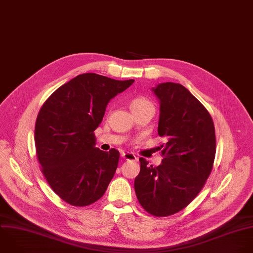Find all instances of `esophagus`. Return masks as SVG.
<instances>
[{
	"label": "esophagus",
	"instance_id": "34e87169",
	"mask_svg": "<svg viewBox=\"0 0 253 253\" xmlns=\"http://www.w3.org/2000/svg\"><path fill=\"white\" fill-rule=\"evenodd\" d=\"M121 157L124 159V160H128V161H137L138 159H137V157L134 155V154H132V153H129V152H123L122 154H121Z\"/></svg>",
	"mask_w": 253,
	"mask_h": 253
}]
</instances>
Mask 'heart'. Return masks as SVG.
I'll return each mask as SVG.
<instances>
[{"label":"heart","mask_w":253,"mask_h":253,"mask_svg":"<svg viewBox=\"0 0 253 253\" xmlns=\"http://www.w3.org/2000/svg\"><path fill=\"white\" fill-rule=\"evenodd\" d=\"M146 106H152V103H151L150 101H148L147 99L142 98V97L134 98V99L130 102V107H131V110H132V111L141 109V108L146 107Z\"/></svg>","instance_id":"b5f03b06"}]
</instances>
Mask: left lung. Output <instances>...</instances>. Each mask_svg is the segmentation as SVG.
Returning <instances> with one entry per match:
<instances>
[{
  "instance_id": "1",
  "label": "left lung",
  "mask_w": 253,
  "mask_h": 253,
  "mask_svg": "<svg viewBox=\"0 0 253 253\" xmlns=\"http://www.w3.org/2000/svg\"><path fill=\"white\" fill-rule=\"evenodd\" d=\"M152 91L160 102L158 133L168 142L158 167L139 159L134 188L149 213L167 216L186 208L205 186L214 161L215 132L208 110L182 84L160 83Z\"/></svg>"
}]
</instances>
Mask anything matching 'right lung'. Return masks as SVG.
Here are the masks:
<instances>
[{"instance_id":"obj_1","label":"right lung","mask_w":253,"mask_h":253,"mask_svg":"<svg viewBox=\"0 0 253 253\" xmlns=\"http://www.w3.org/2000/svg\"><path fill=\"white\" fill-rule=\"evenodd\" d=\"M133 82L83 73L57 88L42 106L35 127L37 157L48 185L69 205L89 206L106 192L120 154L96 148L94 130L109 101Z\"/></svg>"}]
</instances>
